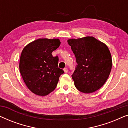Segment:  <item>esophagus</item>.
<instances>
[{"mask_svg": "<svg viewBox=\"0 0 128 128\" xmlns=\"http://www.w3.org/2000/svg\"><path fill=\"white\" fill-rule=\"evenodd\" d=\"M64 73H68V68H65L64 69Z\"/></svg>", "mask_w": 128, "mask_h": 128, "instance_id": "obj_1", "label": "esophagus"}]
</instances>
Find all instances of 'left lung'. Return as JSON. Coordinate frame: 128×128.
<instances>
[{
    "mask_svg": "<svg viewBox=\"0 0 128 128\" xmlns=\"http://www.w3.org/2000/svg\"><path fill=\"white\" fill-rule=\"evenodd\" d=\"M76 59V68L72 75L80 92L92 93L100 88L108 79L112 68V58L108 46L93 36L69 39Z\"/></svg>",
    "mask_w": 128,
    "mask_h": 128,
    "instance_id": "obj_1",
    "label": "left lung"
}]
</instances>
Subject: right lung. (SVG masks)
<instances>
[{"mask_svg":"<svg viewBox=\"0 0 128 128\" xmlns=\"http://www.w3.org/2000/svg\"><path fill=\"white\" fill-rule=\"evenodd\" d=\"M58 38H39L29 43L21 54L19 69L28 88L36 95L45 96L55 90L60 74L58 58L52 52L59 48Z\"/></svg>","mask_w":128,"mask_h":128,"instance_id":"right-lung-1","label":"right lung"}]
</instances>
